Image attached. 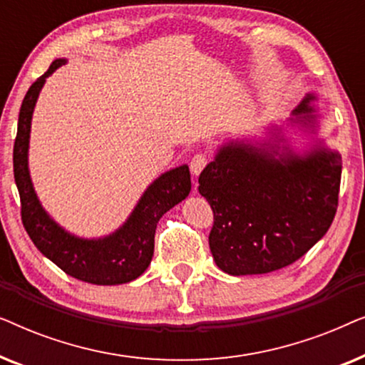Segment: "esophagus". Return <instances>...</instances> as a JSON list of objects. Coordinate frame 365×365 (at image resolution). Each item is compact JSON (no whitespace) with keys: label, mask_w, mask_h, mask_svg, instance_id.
Instances as JSON below:
<instances>
[{"label":"esophagus","mask_w":365,"mask_h":365,"mask_svg":"<svg viewBox=\"0 0 365 365\" xmlns=\"http://www.w3.org/2000/svg\"><path fill=\"white\" fill-rule=\"evenodd\" d=\"M206 164H207L206 154H194L191 163H189V168H191V173L194 176H197V174L206 168Z\"/></svg>","instance_id":"obj_1"}]
</instances>
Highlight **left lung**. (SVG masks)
<instances>
[{"mask_svg": "<svg viewBox=\"0 0 365 365\" xmlns=\"http://www.w3.org/2000/svg\"><path fill=\"white\" fill-rule=\"evenodd\" d=\"M317 96L309 93L287 124L317 133ZM269 139L224 143L199 176L214 212L209 247L231 276L282 269L302 257L331 227L337 211L342 158L317 139L299 154L282 128Z\"/></svg>", "mask_w": 365, "mask_h": 365, "instance_id": "8db88e82", "label": "left lung"}]
</instances>
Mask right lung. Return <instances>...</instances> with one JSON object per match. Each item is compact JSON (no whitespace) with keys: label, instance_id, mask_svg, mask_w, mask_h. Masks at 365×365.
Masks as SVG:
<instances>
[{"label":"right lung","instance_id":"1","mask_svg":"<svg viewBox=\"0 0 365 365\" xmlns=\"http://www.w3.org/2000/svg\"><path fill=\"white\" fill-rule=\"evenodd\" d=\"M66 64L54 59L43 76L28 89L18 118V133L13 148L14 182L21 199V221L34 246L68 276L98 286H116L138 279L151 264L154 234L163 214L173 209L191 191L187 164L161 174L139 199L126 222L113 234L84 239L63 229L39 202L28 168L29 133L33 111L46 78Z\"/></svg>","mask_w":365,"mask_h":365}]
</instances>
